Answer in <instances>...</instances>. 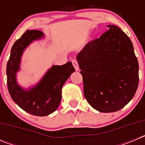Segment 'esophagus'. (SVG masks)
<instances>
[{"label": "esophagus", "mask_w": 145, "mask_h": 145, "mask_svg": "<svg viewBox=\"0 0 145 145\" xmlns=\"http://www.w3.org/2000/svg\"><path fill=\"white\" fill-rule=\"evenodd\" d=\"M72 65H73V67H75V70H76V71H78V70H79L78 62V61H77L76 59H72Z\"/></svg>", "instance_id": "esophagus-1"}]
</instances>
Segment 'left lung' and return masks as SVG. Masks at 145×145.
<instances>
[{
	"label": "left lung",
	"instance_id": "left-lung-1",
	"mask_svg": "<svg viewBox=\"0 0 145 145\" xmlns=\"http://www.w3.org/2000/svg\"><path fill=\"white\" fill-rule=\"evenodd\" d=\"M88 42L77 56L84 97L101 112H116L134 97L139 84V63L130 38L116 25Z\"/></svg>",
	"mask_w": 145,
	"mask_h": 145
}]
</instances>
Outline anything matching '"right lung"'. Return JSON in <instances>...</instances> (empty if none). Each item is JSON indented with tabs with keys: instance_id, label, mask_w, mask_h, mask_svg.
Listing matches in <instances>:
<instances>
[{
	"instance_id": "obj_1",
	"label": "right lung",
	"mask_w": 145,
	"mask_h": 145,
	"mask_svg": "<svg viewBox=\"0 0 145 145\" xmlns=\"http://www.w3.org/2000/svg\"><path fill=\"white\" fill-rule=\"evenodd\" d=\"M43 36L40 30H27L13 45L6 67L7 86L11 97L23 110L36 116H48L58 108L61 99V88L75 72L72 63L68 61L61 66H52L41 80L29 90H25L18 85L16 75L20 70L24 50L33 40Z\"/></svg>"
}]
</instances>
